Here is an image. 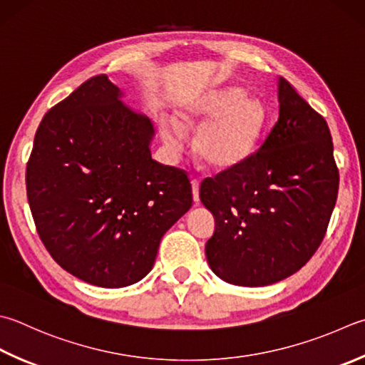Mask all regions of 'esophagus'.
I'll return each mask as SVG.
<instances>
[{"label":"esophagus","mask_w":365,"mask_h":365,"mask_svg":"<svg viewBox=\"0 0 365 365\" xmlns=\"http://www.w3.org/2000/svg\"><path fill=\"white\" fill-rule=\"evenodd\" d=\"M192 194H194V202H200V181L197 178H192Z\"/></svg>","instance_id":"esophagus-1"}]
</instances>
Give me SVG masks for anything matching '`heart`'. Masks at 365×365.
<instances>
[{"instance_id":"1","label":"heart","mask_w":365,"mask_h":365,"mask_svg":"<svg viewBox=\"0 0 365 365\" xmlns=\"http://www.w3.org/2000/svg\"><path fill=\"white\" fill-rule=\"evenodd\" d=\"M176 115L178 120H160L165 144L180 153L185 141L184 130L202 125L194 138V150L198 159L216 170L242 165L256 149L267 120L264 103L237 87H216L192 95L178 106Z\"/></svg>"}]
</instances>
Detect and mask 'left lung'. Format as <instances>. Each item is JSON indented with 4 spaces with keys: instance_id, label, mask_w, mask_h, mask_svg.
I'll return each instance as SVG.
<instances>
[{
    "instance_id": "8db88e82",
    "label": "left lung",
    "mask_w": 365,
    "mask_h": 365,
    "mask_svg": "<svg viewBox=\"0 0 365 365\" xmlns=\"http://www.w3.org/2000/svg\"><path fill=\"white\" fill-rule=\"evenodd\" d=\"M279 118L256 153L206 178L200 200L216 219L205 251L237 286H268L300 270L322 243L339 194L327 122L284 78Z\"/></svg>"
}]
</instances>
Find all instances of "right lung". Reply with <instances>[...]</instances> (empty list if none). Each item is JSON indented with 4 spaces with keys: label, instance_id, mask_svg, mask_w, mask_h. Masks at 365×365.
<instances>
[{
    "label": "right lung",
    "instance_id": "right-lung-1",
    "mask_svg": "<svg viewBox=\"0 0 365 365\" xmlns=\"http://www.w3.org/2000/svg\"><path fill=\"white\" fill-rule=\"evenodd\" d=\"M93 76L41 120L26 197L41 242L63 270L100 287L150 272L160 240L192 206L184 170L150 157L154 127Z\"/></svg>",
    "mask_w": 365,
    "mask_h": 365
}]
</instances>
